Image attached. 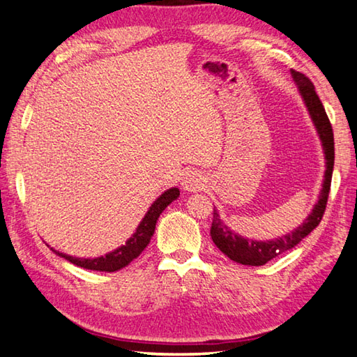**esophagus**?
<instances>
[{"label":"esophagus","instance_id":"obj_1","mask_svg":"<svg viewBox=\"0 0 357 357\" xmlns=\"http://www.w3.org/2000/svg\"><path fill=\"white\" fill-rule=\"evenodd\" d=\"M204 183H206V179H204L202 173L189 172V173H185V176L183 178V183H181V185H183V189L187 192H195V190L203 189Z\"/></svg>","mask_w":357,"mask_h":357}]
</instances>
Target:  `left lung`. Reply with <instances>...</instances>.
<instances>
[{"mask_svg":"<svg viewBox=\"0 0 357 357\" xmlns=\"http://www.w3.org/2000/svg\"><path fill=\"white\" fill-rule=\"evenodd\" d=\"M291 77L299 89V94L309 112L312 123L315 126L318 132L319 140H321L324 159H326V172L321 190H319V197L315 206H313L309 217L302 222L293 231L287 233L285 236H279L275 239L269 241H255L243 238L241 234L234 233L225 222L220 219L219 211L214 208V217L213 225H211V238L213 243L219 247V250L225 253V255L236 261L239 264H249V266H263L280 253L293 249L298 245L307 234H310L313 229L318 227L321 222L326 203H328L329 190H331V179H332V170H334V132H332V126L329 123L328 114L324 112V107L321 100L315 93V86L313 83L301 72L291 70Z\"/></svg>","mask_w":357,"mask_h":357,"instance_id":"left-lung-1","label":"left lung"}]
</instances>
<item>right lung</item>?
I'll return each mask as SVG.
<instances>
[{
  "label": "right lung",
  "mask_w": 357,
  "mask_h": 357,
  "mask_svg": "<svg viewBox=\"0 0 357 357\" xmlns=\"http://www.w3.org/2000/svg\"><path fill=\"white\" fill-rule=\"evenodd\" d=\"M178 197H179L178 187H172V189H168L162 193V195L157 198L153 204H151L148 213L144 214L142 222L138 223L135 233L126 241V244L118 247L116 250L107 253L104 257L77 258V257L66 255V253H61V252H56L55 249L52 250L55 252L58 257L68 259V261H70L72 264L80 266V268H84V269L102 271V273H114V271L123 269L130 261H134V259L140 255L144 249H146V245L151 241V236L154 234L155 223H157V219H159V215L162 214V211H164L172 202L176 200Z\"/></svg>",
  "instance_id": "right-lung-1"
}]
</instances>
